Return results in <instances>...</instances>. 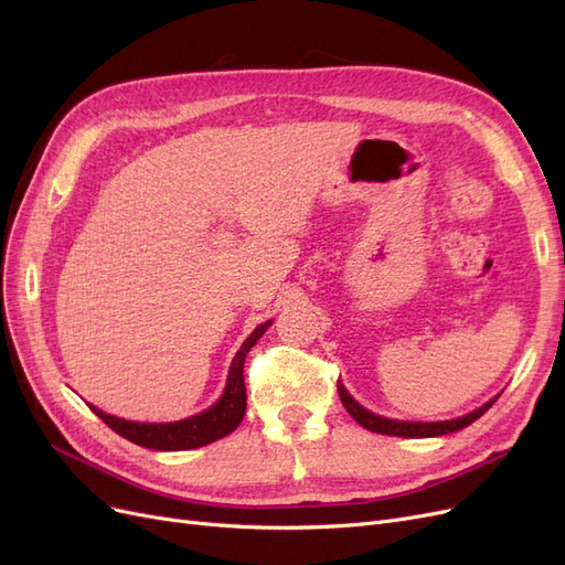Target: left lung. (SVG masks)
Wrapping results in <instances>:
<instances>
[{
    "label": "left lung",
    "mask_w": 565,
    "mask_h": 565,
    "mask_svg": "<svg viewBox=\"0 0 565 565\" xmlns=\"http://www.w3.org/2000/svg\"><path fill=\"white\" fill-rule=\"evenodd\" d=\"M337 391H339L341 403H344V407L349 409V415L358 424L365 426L367 431L386 434V436H401V438H431V436H446V434L459 431V429H465V426H469L471 422H476L481 415H486L488 409L492 407V403L498 401V396H494L483 407L473 409V413H469L465 417H457V419H448V422H398V419H386V417L370 413V409H365L361 403H355L349 396V391L344 388V384H341V382H337Z\"/></svg>",
    "instance_id": "left-lung-1"
}]
</instances>
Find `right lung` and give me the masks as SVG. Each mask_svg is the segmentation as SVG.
Wrapping results in <instances>:
<instances>
[{"mask_svg":"<svg viewBox=\"0 0 565 565\" xmlns=\"http://www.w3.org/2000/svg\"><path fill=\"white\" fill-rule=\"evenodd\" d=\"M273 320L262 322L235 353L231 372L226 380V388L221 393V398L204 413L188 417L181 422H169V424H148V422H127L113 415H106L104 409L89 405L94 413L104 419L115 434L136 443L141 448L150 450H193L202 448L207 443H214L218 438L228 436L237 429V424L243 422L245 409H247V391H245V377H243V365L249 349L256 344V339H262L266 328Z\"/></svg>","mask_w":565,"mask_h":565,"instance_id":"add662e5","label":"right lung"}]
</instances>
